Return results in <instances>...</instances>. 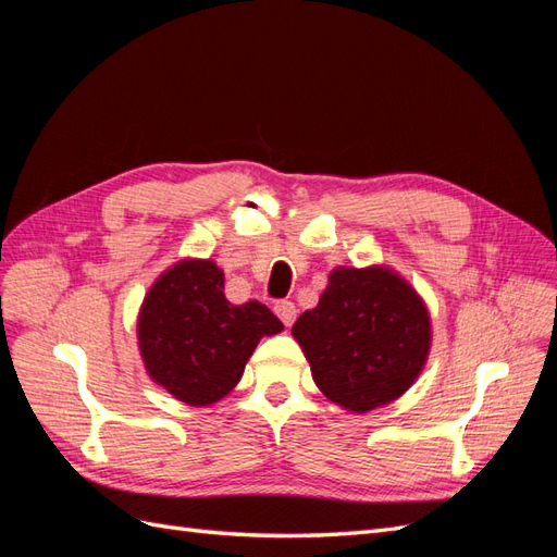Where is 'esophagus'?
I'll return each mask as SVG.
<instances>
[{"label":"esophagus","instance_id":"1","mask_svg":"<svg viewBox=\"0 0 557 557\" xmlns=\"http://www.w3.org/2000/svg\"><path fill=\"white\" fill-rule=\"evenodd\" d=\"M274 313L283 320L285 327H290V325L295 323V318H297V309H295L293 301H288V299L276 301V305H274Z\"/></svg>","mask_w":557,"mask_h":557}]
</instances>
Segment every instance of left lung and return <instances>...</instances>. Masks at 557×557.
<instances>
[{"instance_id": "1", "label": "left lung", "mask_w": 557, "mask_h": 557, "mask_svg": "<svg viewBox=\"0 0 557 557\" xmlns=\"http://www.w3.org/2000/svg\"><path fill=\"white\" fill-rule=\"evenodd\" d=\"M293 336L320 393L367 413L401 397L423 372L432 325L423 297L391 267H336Z\"/></svg>"}]
</instances>
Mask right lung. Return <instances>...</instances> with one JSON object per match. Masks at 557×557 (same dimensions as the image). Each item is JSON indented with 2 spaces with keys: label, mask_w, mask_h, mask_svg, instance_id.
<instances>
[{
  "label": "right lung",
  "mask_w": 557,
  "mask_h": 557,
  "mask_svg": "<svg viewBox=\"0 0 557 557\" xmlns=\"http://www.w3.org/2000/svg\"><path fill=\"white\" fill-rule=\"evenodd\" d=\"M283 330L260 301L232 305L213 260H181L150 285L137 320L148 376L178 401L209 407L239 383L262 336Z\"/></svg>",
  "instance_id": "1"
}]
</instances>
